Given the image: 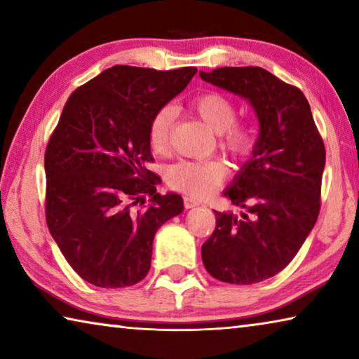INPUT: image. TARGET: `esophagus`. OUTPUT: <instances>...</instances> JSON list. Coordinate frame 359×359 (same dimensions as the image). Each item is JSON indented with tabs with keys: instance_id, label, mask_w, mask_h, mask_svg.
<instances>
[{
	"instance_id": "1",
	"label": "esophagus",
	"mask_w": 359,
	"mask_h": 359,
	"mask_svg": "<svg viewBox=\"0 0 359 359\" xmlns=\"http://www.w3.org/2000/svg\"><path fill=\"white\" fill-rule=\"evenodd\" d=\"M199 204H201V203H199L198 199L191 198V196H185V198H184L185 209H193V208H196V205H199Z\"/></svg>"
}]
</instances>
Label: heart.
Segmentation results:
<instances>
[{
  "label": "heart",
  "instance_id": "obj_1",
  "mask_svg": "<svg viewBox=\"0 0 359 359\" xmlns=\"http://www.w3.org/2000/svg\"><path fill=\"white\" fill-rule=\"evenodd\" d=\"M191 109L205 125L220 133V147L233 156H245L255 144L253 128L245 121H234L236 106L226 96L208 92L191 101ZM174 109H158L149 126V142L155 154H166L171 145V126ZM228 175V168L222 160L190 161L182 160L168 169V184L179 191L196 198L210 196Z\"/></svg>",
  "mask_w": 359,
  "mask_h": 359
}]
</instances>
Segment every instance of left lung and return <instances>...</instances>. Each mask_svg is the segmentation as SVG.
Wrapping results in <instances>:
<instances>
[{
  "instance_id": "1",
  "label": "left lung",
  "mask_w": 359,
  "mask_h": 359,
  "mask_svg": "<svg viewBox=\"0 0 359 359\" xmlns=\"http://www.w3.org/2000/svg\"><path fill=\"white\" fill-rule=\"evenodd\" d=\"M203 81L250 102L259 121L253 156L224 194L247 209L214 210L215 231L201 247L217 280L252 285L290 264L320 212L325 144L299 88L258 66L199 72Z\"/></svg>"
}]
</instances>
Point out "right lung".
Returning <instances> with one entry per match:
<instances>
[{
    "label": "right lung",
    "instance_id": "obj_1",
    "mask_svg": "<svg viewBox=\"0 0 359 359\" xmlns=\"http://www.w3.org/2000/svg\"><path fill=\"white\" fill-rule=\"evenodd\" d=\"M196 71L117 65L66 101L46 149V220L69 266L95 287L141 282L156 229L184 210L179 194L156 191L149 126Z\"/></svg>",
    "mask_w": 359,
    "mask_h": 359
}]
</instances>
